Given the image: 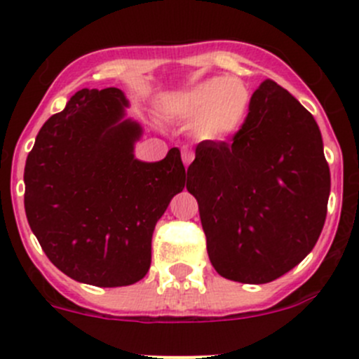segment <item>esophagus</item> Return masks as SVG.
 Masks as SVG:
<instances>
[{"instance_id": "esophagus-1", "label": "esophagus", "mask_w": 359, "mask_h": 359, "mask_svg": "<svg viewBox=\"0 0 359 359\" xmlns=\"http://www.w3.org/2000/svg\"><path fill=\"white\" fill-rule=\"evenodd\" d=\"M180 153H182V161H184V165L189 166L191 161H193V159H194V151L191 149L189 146H182V149H180Z\"/></svg>"}]
</instances>
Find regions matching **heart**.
<instances>
[{
	"mask_svg": "<svg viewBox=\"0 0 359 359\" xmlns=\"http://www.w3.org/2000/svg\"><path fill=\"white\" fill-rule=\"evenodd\" d=\"M252 92L240 78H212L201 81L177 102L184 118H198L196 130L203 139L222 140L247 121Z\"/></svg>",
	"mask_w": 359,
	"mask_h": 359,
	"instance_id": "b5f03b06",
	"label": "heart"
}]
</instances>
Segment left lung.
Here are the masks:
<instances>
[{"instance_id":"obj_1","label":"left lung","mask_w":359,"mask_h":359,"mask_svg":"<svg viewBox=\"0 0 359 359\" xmlns=\"http://www.w3.org/2000/svg\"><path fill=\"white\" fill-rule=\"evenodd\" d=\"M212 266L262 285L306 259L327 219L330 168L313 114L266 79L231 142L203 140L187 168Z\"/></svg>"}]
</instances>
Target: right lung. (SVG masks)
Listing matches in <instances>:
<instances>
[{
  "label": "right lung",
  "mask_w": 359,
  "mask_h": 359,
  "mask_svg": "<svg viewBox=\"0 0 359 359\" xmlns=\"http://www.w3.org/2000/svg\"><path fill=\"white\" fill-rule=\"evenodd\" d=\"M119 88L76 92L41 126L24 170V206L50 262L79 283L126 287L151 266L154 226L186 168L177 147L158 163L133 158L137 123Z\"/></svg>",
  "instance_id": "right-lung-1"
}]
</instances>
